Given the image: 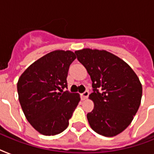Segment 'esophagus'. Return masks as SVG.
<instances>
[{
	"instance_id": "34e87169",
	"label": "esophagus",
	"mask_w": 154,
	"mask_h": 154,
	"mask_svg": "<svg viewBox=\"0 0 154 154\" xmlns=\"http://www.w3.org/2000/svg\"><path fill=\"white\" fill-rule=\"evenodd\" d=\"M89 91H85L83 94H82V99H83V100H85V99H86L87 97H89Z\"/></svg>"
}]
</instances>
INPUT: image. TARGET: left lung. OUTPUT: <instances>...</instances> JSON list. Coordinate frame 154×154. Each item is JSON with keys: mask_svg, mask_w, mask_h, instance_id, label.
Listing matches in <instances>:
<instances>
[{"mask_svg": "<svg viewBox=\"0 0 154 154\" xmlns=\"http://www.w3.org/2000/svg\"><path fill=\"white\" fill-rule=\"evenodd\" d=\"M75 53L93 82L94 93L89 99L94 108L87 114L89 125L102 136L121 134L130 125L141 104L142 86L138 77L126 62L109 52L83 49Z\"/></svg>", "mask_w": 154, "mask_h": 154, "instance_id": "left-lung-1", "label": "left lung"}]
</instances>
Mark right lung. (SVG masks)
<instances>
[{"label":"right lung","mask_w":154,"mask_h":154,"mask_svg":"<svg viewBox=\"0 0 154 154\" xmlns=\"http://www.w3.org/2000/svg\"><path fill=\"white\" fill-rule=\"evenodd\" d=\"M75 53L55 50L36 60L20 75L18 98L24 114L40 134L53 136L69 125V120L81 97L67 88L68 71Z\"/></svg>","instance_id":"obj_1"}]
</instances>
